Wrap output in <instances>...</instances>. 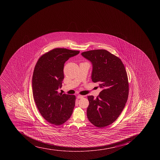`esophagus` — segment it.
<instances>
[{"mask_svg":"<svg viewBox=\"0 0 160 160\" xmlns=\"http://www.w3.org/2000/svg\"><path fill=\"white\" fill-rule=\"evenodd\" d=\"M83 98V95H78L77 96L78 98Z\"/></svg>","mask_w":160,"mask_h":160,"instance_id":"1","label":"esophagus"}]
</instances>
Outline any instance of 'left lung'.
Returning <instances> with one entry per match:
<instances>
[{"mask_svg": "<svg viewBox=\"0 0 160 160\" xmlns=\"http://www.w3.org/2000/svg\"><path fill=\"white\" fill-rule=\"evenodd\" d=\"M81 55L92 63V81L103 88L97 98L88 97V118L95 126H108L117 119L127 101L129 84L125 66L120 59L105 49L84 52Z\"/></svg>", "mask_w": 160, "mask_h": 160, "instance_id": "8db88e82", "label": "left lung"}]
</instances>
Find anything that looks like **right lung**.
I'll list each match as a JSON object with an SVG mask.
<instances>
[{
    "mask_svg": "<svg viewBox=\"0 0 160 160\" xmlns=\"http://www.w3.org/2000/svg\"><path fill=\"white\" fill-rule=\"evenodd\" d=\"M78 51L57 48L38 59L32 77V91L38 109L49 123L62 125L70 118L76 97L58 93L64 78V63L79 54Z\"/></svg>",
    "mask_w": 160,
    "mask_h": 160,
    "instance_id": "1",
    "label": "right lung"
}]
</instances>
